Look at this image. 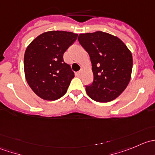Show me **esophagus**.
Instances as JSON below:
<instances>
[{"mask_svg": "<svg viewBox=\"0 0 155 155\" xmlns=\"http://www.w3.org/2000/svg\"><path fill=\"white\" fill-rule=\"evenodd\" d=\"M81 75H82V71L76 72V76H80Z\"/></svg>", "mask_w": 155, "mask_h": 155, "instance_id": "obj_1", "label": "esophagus"}]
</instances>
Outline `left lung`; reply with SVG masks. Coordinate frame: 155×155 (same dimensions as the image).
Listing matches in <instances>:
<instances>
[{
  "label": "left lung",
  "mask_w": 155,
  "mask_h": 155,
  "mask_svg": "<svg viewBox=\"0 0 155 155\" xmlns=\"http://www.w3.org/2000/svg\"><path fill=\"white\" fill-rule=\"evenodd\" d=\"M78 40L88 53L92 64L94 80L85 85L87 95L97 102L115 100L130 80V51L119 38L102 31L80 34Z\"/></svg>",
  "instance_id": "8db88e82"
}]
</instances>
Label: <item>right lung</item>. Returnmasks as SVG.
<instances>
[{
    "label": "right lung",
    "mask_w": 155,
    "mask_h": 155,
    "mask_svg": "<svg viewBox=\"0 0 155 155\" xmlns=\"http://www.w3.org/2000/svg\"><path fill=\"white\" fill-rule=\"evenodd\" d=\"M77 34L51 31L34 39L25 52V75L33 91L46 101H55L65 94L74 73L64 61L66 50Z\"/></svg>",
    "instance_id": "obj_1"
}]
</instances>
